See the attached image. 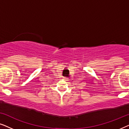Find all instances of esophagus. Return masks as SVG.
<instances>
[{
	"instance_id": "1",
	"label": "esophagus",
	"mask_w": 129,
	"mask_h": 129,
	"mask_svg": "<svg viewBox=\"0 0 129 129\" xmlns=\"http://www.w3.org/2000/svg\"><path fill=\"white\" fill-rule=\"evenodd\" d=\"M63 79H64L65 81H69V78H68V77H63Z\"/></svg>"
}]
</instances>
